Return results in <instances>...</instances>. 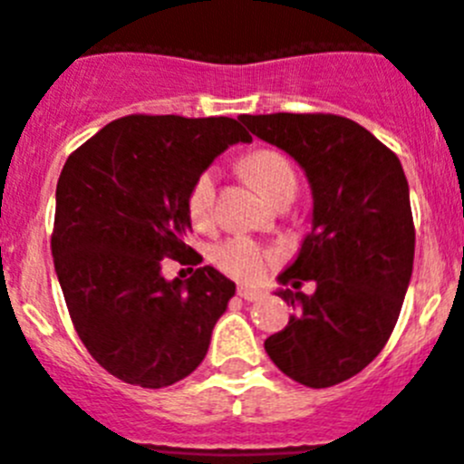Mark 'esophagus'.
Instances as JSON below:
<instances>
[{"label":"esophagus","mask_w":464,"mask_h":464,"mask_svg":"<svg viewBox=\"0 0 464 464\" xmlns=\"http://www.w3.org/2000/svg\"><path fill=\"white\" fill-rule=\"evenodd\" d=\"M237 295H240L245 301H258L265 296L263 290H258V287H249V285L237 287Z\"/></svg>","instance_id":"esophagus-1"}]
</instances>
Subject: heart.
<instances>
[{"label": "heart", "mask_w": 464, "mask_h": 464, "mask_svg": "<svg viewBox=\"0 0 464 464\" xmlns=\"http://www.w3.org/2000/svg\"><path fill=\"white\" fill-rule=\"evenodd\" d=\"M242 165H245V172L251 179V183L269 201H276L285 192H296L295 169L287 163L285 156H281L278 151H254V154L246 156ZM213 201L215 169H206L195 179L190 192H188V215H190L192 224H197V227L208 224L210 215H213ZM269 258H272V254L249 237H228L213 249L215 265L222 272L236 278H245V281L258 278Z\"/></svg>", "instance_id": "obj_1"}]
</instances>
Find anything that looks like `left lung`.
I'll return each mask as SVG.
<instances>
[{"mask_svg": "<svg viewBox=\"0 0 464 464\" xmlns=\"http://www.w3.org/2000/svg\"><path fill=\"white\" fill-rule=\"evenodd\" d=\"M237 120L295 159L313 192L310 231L278 283L314 281V292H274L296 313L265 352L296 383L331 388L379 356L401 313L415 258L406 174L383 142L340 115Z\"/></svg>", "mask_w": 464, "mask_h": 464, "instance_id": "8db88e82", "label": "left lung"}]
</instances>
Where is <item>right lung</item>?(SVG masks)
Masks as SVG:
<instances>
[{
  "mask_svg": "<svg viewBox=\"0 0 464 464\" xmlns=\"http://www.w3.org/2000/svg\"><path fill=\"white\" fill-rule=\"evenodd\" d=\"M251 136L231 118L129 115L63 165L52 254L72 324L90 356L140 388L199 367L236 283L210 265L163 276L192 251L188 192L219 154Z\"/></svg>",
  "mask_w": 464,
  "mask_h": 464,
  "instance_id": "obj_1",
  "label": "right lung"
}]
</instances>
